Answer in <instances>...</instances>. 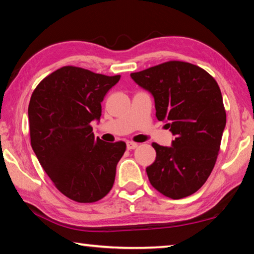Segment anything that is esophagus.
<instances>
[{"instance_id":"34e87169","label":"esophagus","mask_w":254,"mask_h":254,"mask_svg":"<svg viewBox=\"0 0 254 254\" xmlns=\"http://www.w3.org/2000/svg\"><path fill=\"white\" fill-rule=\"evenodd\" d=\"M137 143H135V142H132V141H127V148L128 149V150H133V149H135V148H137Z\"/></svg>"}]
</instances>
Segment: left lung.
<instances>
[{
	"label": "left lung",
	"instance_id": "left-lung-1",
	"mask_svg": "<svg viewBox=\"0 0 254 254\" xmlns=\"http://www.w3.org/2000/svg\"><path fill=\"white\" fill-rule=\"evenodd\" d=\"M131 78L153 96L157 119L175 135L171 147L152 143L157 157L147 167L150 184L173 199L194 194L212 173L226 126L216 80L176 60L132 72Z\"/></svg>",
	"mask_w": 254,
	"mask_h": 254
}]
</instances>
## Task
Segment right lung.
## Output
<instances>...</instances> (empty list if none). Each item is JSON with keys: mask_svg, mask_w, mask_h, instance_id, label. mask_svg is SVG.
I'll return each instance as SVG.
<instances>
[{"mask_svg": "<svg viewBox=\"0 0 254 254\" xmlns=\"http://www.w3.org/2000/svg\"><path fill=\"white\" fill-rule=\"evenodd\" d=\"M121 76L66 66L47 76L30 98L31 147L60 192L78 203H94L113 187L127 145L95 137L101 103Z\"/></svg>", "mask_w": 254, "mask_h": 254, "instance_id": "1", "label": "right lung"}]
</instances>
